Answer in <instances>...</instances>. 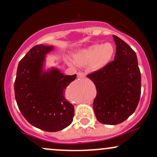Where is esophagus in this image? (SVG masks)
Segmentation results:
<instances>
[{"label": "esophagus", "mask_w": 157, "mask_h": 157, "mask_svg": "<svg viewBox=\"0 0 157 157\" xmlns=\"http://www.w3.org/2000/svg\"><path fill=\"white\" fill-rule=\"evenodd\" d=\"M77 77L78 78H83L85 77V74L83 72H78L77 73Z\"/></svg>", "instance_id": "esophagus-1"}]
</instances>
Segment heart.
Wrapping results in <instances>:
<instances>
[{"instance_id":"heart-1","label":"heart","mask_w":157,"mask_h":157,"mask_svg":"<svg viewBox=\"0 0 157 157\" xmlns=\"http://www.w3.org/2000/svg\"><path fill=\"white\" fill-rule=\"evenodd\" d=\"M113 55L114 47L111 44H96L77 51L74 55V60L78 66L91 65L94 71H100L109 65ZM68 63H71L70 61Z\"/></svg>"}]
</instances>
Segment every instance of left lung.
<instances>
[{
    "instance_id": "left-lung-1",
    "label": "left lung",
    "mask_w": 157,
    "mask_h": 157,
    "mask_svg": "<svg viewBox=\"0 0 157 157\" xmlns=\"http://www.w3.org/2000/svg\"><path fill=\"white\" fill-rule=\"evenodd\" d=\"M116 44L114 60L87 77L94 83L95 116L106 125H117L134 112L141 94V74L136 55L125 41L113 35Z\"/></svg>"
}]
</instances>
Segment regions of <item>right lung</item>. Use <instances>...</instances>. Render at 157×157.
Segmentation results:
<instances>
[{
	"mask_svg": "<svg viewBox=\"0 0 157 157\" xmlns=\"http://www.w3.org/2000/svg\"><path fill=\"white\" fill-rule=\"evenodd\" d=\"M53 46L37 45L21 59L15 81V96L24 118L37 128L56 132L73 121L75 108L64 94L77 75H64L56 67L45 68Z\"/></svg>",
	"mask_w": 157,
	"mask_h": 157,
	"instance_id": "obj_1",
	"label": "right lung"
}]
</instances>
